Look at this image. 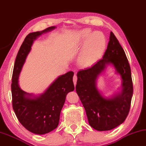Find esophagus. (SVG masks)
<instances>
[{
    "label": "esophagus",
    "instance_id": "1",
    "mask_svg": "<svg viewBox=\"0 0 146 146\" xmlns=\"http://www.w3.org/2000/svg\"><path fill=\"white\" fill-rule=\"evenodd\" d=\"M73 80L74 84H75V86L76 84H77V77L76 75H74L73 78Z\"/></svg>",
    "mask_w": 146,
    "mask_h": 146
}]
</instances>
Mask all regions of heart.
Here are the masks:
<instances>
[{
    "mask_svg": "<svg viewBox=\"0 0 146 146\" xmlns=\"http://www.w3.org/2000/svg\"><path fill=\"white\" fill-rule=\"evenodd\" d=\"M80 42H86L79 56V63L88 66L98 60L107 46V40L101 32H92L90 29L82 30L79 35Z\"/></svg>",
    "mask_w": 146,
    "mask_h": 146,
    "instance_id": "obj_1",
    "label": "heart"
}]
</instances>
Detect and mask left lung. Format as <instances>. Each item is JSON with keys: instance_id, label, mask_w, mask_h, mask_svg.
<instances>
[{"instance_id": "obj_1", "label": "left lung", "mask_w": 146, "mask_h": 146, "mask_svg": "<svg viewBox=\"0 0 146 146\" xmlns=\"http://www.w3.org/2000/svg\"><path fill=\"white\" fill-rule=\"evenodd\" d=\"M114 65L123 79V90L112 99H104L95 86V79L106 64ZM77 92L85 109L88 123L98 131L118 127L129 115L133 94L131 70L125 52L115 35L111 32L110 41L103 58L77 74Z\"/></svg>"}]
</instances>
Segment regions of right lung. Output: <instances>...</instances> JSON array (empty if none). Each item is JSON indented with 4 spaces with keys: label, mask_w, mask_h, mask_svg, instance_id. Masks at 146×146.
Returning <instances> with one entry per match:
<instances>
[{
    "label": "right lung",
    "mask_w": 146,
    "mask_h": 146,
    "mask_svg": "<svg viewBox=\"0 0 146 146\" xmlns=\"http://www.w3.org/2000/svg\"><path fill=\"white\" fill-rule=\"evenodd\" d=\"M54 28L52 26L27 35L17 52L13 71L11 84L13 110L21 125L34 134H46L57 128L67 93L75 89L73 71L58 77L44 94L37 98L27 96L31 94L23 91L18 85L19 73L33 40L41 34Z\"/></svg>",
    "instance_id": "1"
}]
</instances>
